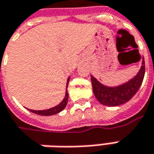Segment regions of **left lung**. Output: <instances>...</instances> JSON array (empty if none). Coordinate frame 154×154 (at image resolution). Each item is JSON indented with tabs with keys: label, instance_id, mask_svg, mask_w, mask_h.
<instances>
[{
	"label": "left lung",
	"instance_id": "left-lung-1",
	"mask_svg": "<svg viewBox=\"0 0 154 154\" xmlns=\"http://www.w3.org/2000/svg\"><path fill=\"white\" fill-rule=\"evenodd\" d=\"M145 75V63L142 57V66L137 75L129 79L127 82L117 85L108 86L104 85L101 82L91 75L92 90L96 98L103 105L108 107H115L127 103L135 96L138 89L140 88Z\"/></svg>",
	"mask_w": 154,
	"mask_h": 154
}]
</instances>
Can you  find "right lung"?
<instances>
[{
    "label": "right lung",
    "mask_w": 154,
    "mask_h": 154,
    "mask_svg": "<svg viewBox=\"0 0 154 154\" xmlns=\"http://www.w3.org/2000/svg\"><path fill=\"white\" fill-rule=\"evenodd\" d=\"M70 77L68 78L67 80V85H66V92H65L64 98L63 99V101L61 102L58 105H57L53 108H49V109H46V110H33V109H28L30 112L39 115H43V116H50V115H53V114H57V113H60L61 111H63L66 107V105L68 103V100H69V93H68V85H69V82Z\"/></svg>",
    "instance_id": "obj_1"
}]
</instances>
